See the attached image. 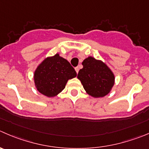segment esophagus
<instances>
[{
	"mask_svg": "<svg viewBox=\"0 0 149 149\" xmlns=\"http://www.w3.org/2000/svg\"><path fill=\"white\" fill-rule=\"evenodd\" d=\"M75 70H76V73H79V67H76L75 68Z\"/></svg>",
	"mask_w": 149,
	"mask_h": 149,
	"instance_id": "34e87169",
	"label": "esophagus"
}]
</instances>
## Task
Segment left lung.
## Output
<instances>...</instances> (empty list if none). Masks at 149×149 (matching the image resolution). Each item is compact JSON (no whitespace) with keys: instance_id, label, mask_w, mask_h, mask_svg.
I'll return each instance as SVG.
<instances>
[{"instance_id":"8db88e82","label":"left lung","mask_w":149,"mask_h":149,"mask_svg":"<svg viewBox=\"0 0 149 149\" xmlns=\"http://www.w3.org/2000/svg\"><path fill=\"white\" fill-rule=\"evenodd\" d=\"M83 68L78 73L84 89L94 97H102L110 92L114 84L113 72L104 63L92 57L85 59Z\"/></svg>"}]
</instances>
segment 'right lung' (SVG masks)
Instances as JSON below:
<instances>
[{"mask_svg":"<svg viewBox=\"0 0 149 149\" xmlns=\"http://www.w3.org/2000/svg\"><path fill=\"white\" fill-rule=\"evenodd\" d=\"M76 75L70 63L56 54L46 58L36 68L34 73L35 85L40 93L52 97L61 92L68 81Z\"/></svg>","mask_w":149,"mask_h":149,"instance_id":"1","label":"right lung"}]
</instances>
